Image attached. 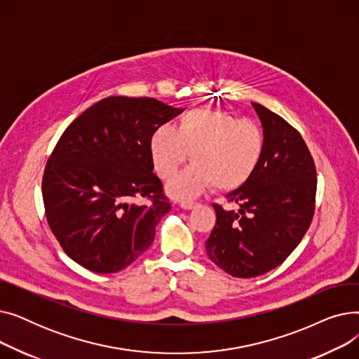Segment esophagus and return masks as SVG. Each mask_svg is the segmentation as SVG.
<instances>
[{
  "label": "esophagus",
  "mask_w": 359,
  "mask_h": 359,
  "mask_svg": "<svg viewBox=\"0 0 359 359\" xmlns=\"http://www.w3.org/2000/svg\"><path fill=\"white\" fill-rule=\"evenodd\" d=\"M179 205H180V208H183V210H192V208H195L198 203L192 202V201H180Z\"/></svg>",
  "instance_id": "obj_1"
}]
</instances>
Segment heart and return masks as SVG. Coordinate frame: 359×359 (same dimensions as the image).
<instances>
[{
	"label": "heart",
	"mask_w": 359,
	"mask_h": 359,
	"mask_svg": "<svg viewBox=\"0 0 359 359\" xmlns=\"http://www.w3.org/2000/svg\"><path fill=\"white\" fill-rule=\"evenodd\" d=\"M265 147V134L256 123L243 122L225 110L196 107L182 115L176 129L157 128L149 140V154L157 175L168 180L191 153L194 164L167 186L170 195L191 198L210 186L231 192L246 184Z\"/></svg>",
	"instance_id": "1"
}]
</instances>
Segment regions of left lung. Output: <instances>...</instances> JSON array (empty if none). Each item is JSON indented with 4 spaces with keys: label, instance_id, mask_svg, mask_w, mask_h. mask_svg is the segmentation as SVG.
Masks as SVG:
<instances>
[{
    "label": "left lung",
    "instance_id": "8db88e82",
    "mask_svg": "<svg viewBox=\"0 0 359 359\" xmlns=\"http://www.w3.org/2000/svg\"><path fill=\"white\" fill-rule=\"evenodd\" d=\"M252 104L265 134V154L252 179L227 195L238 211L212 205L217 222L205 241L208 257L237 278L279 266L303 240L316 208L317 173L303 137L276 113Z\"/></svg>",
    "mask_w": 359,
    "mask_h": 359
}]
</instances>
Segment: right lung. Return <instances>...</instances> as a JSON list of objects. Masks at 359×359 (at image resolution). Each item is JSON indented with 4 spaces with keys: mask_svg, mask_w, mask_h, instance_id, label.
Segmentation results:
<instances>
[{
    "mask_svg": "<svg viewBox=\"0 0 359 359\" xmlns=\"http://www.w3.org/2000/svg\"><path fill=\"white\" fill-rule=\"evenodd\" d=\"M183 110L151 97H107L56 142L42 179L45 215L62 250L83 268L119 272L154 241L172 203L153 173L149 140ZM141 198L150 202H135Z\"/></svg>",
    "mask_w": 359,
    "mask_h": 359,
    "instance_id": "right-lung-1",
    "label": "right lung"
}]
</instances>
